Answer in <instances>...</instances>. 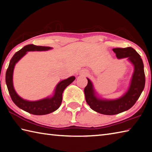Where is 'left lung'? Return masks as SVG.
<instances>
[{
  "label": "left lung",
  "mask_w": 152,
  "mask_h": 152,
  "mask_svg": "<svg viewBox=\"0 0 152 152\" xmlns=\"http://www.w3.org/2000/svg\"><path fill=\"white\" fill-rule=\"evenodd\" d=\"M118 58H128L134 66L130 86L122 97L114 100H102L96 97L92 82L88 79L84 88L86 101L91 109L104 115H115L129 110L136 102L145 86V73L140 55L132 47L113 49Z\"/></svg>",
  "instance_id": "8db88e82"
}]
</instances>
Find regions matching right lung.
Here are the masks:
<instances>
[{
	"label": "right lung",
	"mask_w": 152,
	"mask_h": 152,
	"mask_svg": "<svg viewBox=\"0 0 152 152\" xmlns=\"http://www.w3.org/2000/svg\"><path fill=\"white\" fill-rule=\"evenodd\" d=\"M49 49H51L49 46H36L34 45L25 46L20 50L16 52L12 56L6 72V84L13 102L20 109L34 115H45L56 111L61 105L62 101V93L64 89L75 80V77L71 76L70 78L59 82L58 84L56 86L54 95L50 98H48L38 101L30 102L23 100L16 93L12 84L13 70L16 63L24 55L26 54L27 51L48 50Z\"/></svg>",
	"instance_id": "right-lung-1"
}]
</instances>
